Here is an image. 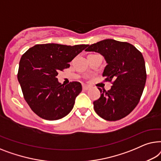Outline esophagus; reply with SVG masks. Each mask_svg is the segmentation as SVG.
Listing matches in <instances>:
<instances>
[{"instance_id": "esophagus-1", "label": "esophagus", "mask_w": 161, "mask_h": 161, "mask_svg": "<svg viewBox=\"0 0 161 161\" xmlns=\"http://www.w3.org/2000/svg\"><path fill=\"white\" fill-rule=\"evenodd\" d=\"M82 89L84 90H87L90 89V87H89V86H87V85H83L82 86Z\"/></svg>"}]
</instances>
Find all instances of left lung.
Segmentation results:
<instances>
[{
    "mask_svg": "<svg viewBox=\"0 0 161 161\" xmlns=\"http://www.w3.org/2000/svg\"><path fill=\"white\" fill-rule=\"evenodd\" d=\"M87 47L86 52L103 56L107 65L103 76L113 85L108 91L98 88L101 97L93 102L95 112L106 120H119L130 114L141 98L147 80L143 55L133 45L109 38Z\"/></svg>",
    "mask_w": 161,
    "mask_h": 161,
    "instance_id": "1",
    "label": "left lung"
}]
</instances>
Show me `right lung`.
<instances>
[{
    "instance_id": "add662e5",
    "label": "right lung",
    "mask_w": 161,
    "mask_h": 161,
    "mask_svg": "<svg viewBox=\"0 0 161 161\" xmlns=\"http://www.w3.org/2000/svg\"><path fill=\"white\" fill-rule=\"evenodd\" d=\"M87 46L36 44L22 55L17 79L25 100L38 117L56 120L72 110L81 85L72 81L64 86L57 76L59 71L69 68V63Z\"/></svg>"
}]
</instances>
